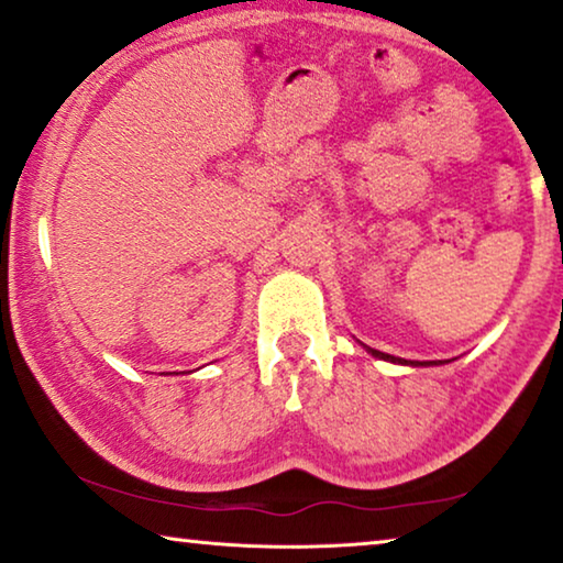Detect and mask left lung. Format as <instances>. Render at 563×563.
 Masks as SVG:
<instances>
[{"mask_svg": "<svg viewBox=\"0 0 563 563\" xmlns=\"http://www.w3.org/2000/svg\"><path fill=\"white\" fill-rule=\"evenodd\" d=\"M364 350H367L372 357H377V360H385V362H398V364H413V367H429V364H443L441 360L439 362H406V360H400V357H393V354H385V352H377V350H372V346H364Z\"/></svg>", "mask_w": 563, "mask_h": 563, "instance_id": "1", "label": "left lung"}]
</instances>
